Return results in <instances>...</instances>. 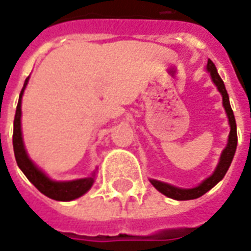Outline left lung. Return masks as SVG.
<instances>
[{
  "label": "left lung",
  "instance_id": "8db88e82",
  "mask_svg": "<svg viewBox=\"0 0 251 251\" xmlns=\"http://www.w3.org/2000/svg\"><path fill=\"white\" fill-rule=\"evenodd\" d=\"M206 71L211 75L212 81L216 85L217 89H219V92L222 94V98H223V107L224 110H226V113H227L229 127H231L228 136V143H227V147H226L223 150V152H222L219 164H217L216 170L213 171V174H212L211 176H208L205 180H202L199 186L192 187V189H182V187L173 186V185H170V183L162 182V180L150 179V182L155 186L156 190H159L162 194L167 196L170 199L178 200V201H186V200L199 199L201 196H204L206 192H209L212 187L215 186V185H217V183L224 178V175L228 171L229 166H231V162H232V159H234V155H235L236 151V144H238L236 122L235 117H234V113H232V108H231V104H229V98L228 94H227V89L224 87L222 77L219 76V73H217L216 66H215V64L212 62L211 59H208Z\"/></svg>",
  "mask_w": 251,
  "mask_h": 251
}]
</instances>
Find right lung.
<instances>
[{"label":"right lung","instance_id":"obj_1","mask_svg":"<svg viewBox=\"0 0 251 251\" xmlns=\"http://www.w3.org/2000/svg\"><path fill=\"white\" fill-rule=\"evenodd\" d=\"M28 78L29 77L25 78L24 87L20 92V98H19V103H17V108H16L15 122H13V151H15L17 166L27 176L28 180L49 199L55 200V201H72V200L78 199L92 187L94 182H95V173L88 178H80V179L73 180H52L45 174L43 170H40L29 159L27 151H25L22 134V98L24 89L27 87Z\"/></svg>","mask_w":251,"mask_h":251}]
</instances>
